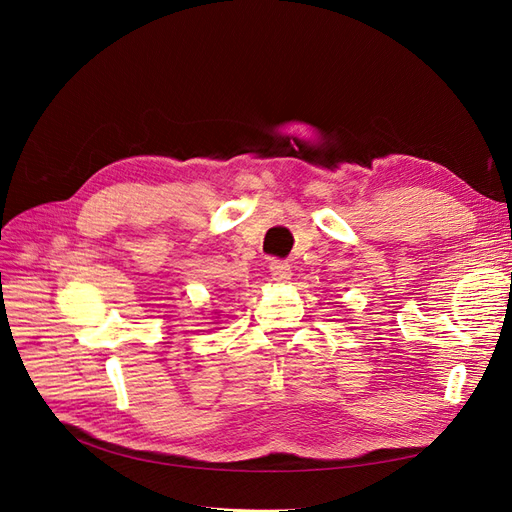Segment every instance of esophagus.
Masks as SVG:
<instances>
[{"instance_id": "1", "label": "esophagus", "mask_w": 512, "mask_h": 512, "mask_svg": "<svg viewBox=\"0 0 512 512\" xmlns=\"http://www.w3.org/2000/svg\"><path fill=\"white\" fill-rule=\"evenodd\" d=\"M269 271L275 282H288L290 280V265L284 260H271L269 262Z\"/></svg>"}]
</instances>
